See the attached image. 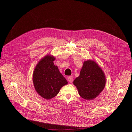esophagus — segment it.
I'll return each instance as SVG.
<instances>
[{
    "mask_svg": "<svg viewBox=\"0 0 132 132\" xmlns=\"http://www.w3.org/2000/svg\"><path fill=\"white\" fill-rule=\"evenodd\" d=\"M68 80L70 82H72L73 81V77H71V76H69V77H68Z\"/></svg>",
    "mask_w": 132,
    "mask_h": 132,
    "instance_id": "obj_1",
    "label": "esophagus"
}]
</instances>
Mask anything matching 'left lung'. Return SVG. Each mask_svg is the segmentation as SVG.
I'll use <instances>...</instances> for the list:
<instances>
[{"instance_id": "left-lung-1", "label": "left lung", "mask_w": 132, "mask_h": 132, "mask_svg": "<svg viewBox=\"0 0 132 132\" xmlns=\"http://www.w3.org/2000/svg\"><path fill=\"white\" fill-rule=\"evenodd\" d=\"M80 96L86 100H93L104 89L106 78L101 68L93 61L83 64L79 77L73 81Z\"/></svg>"}]
</instances>
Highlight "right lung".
Masks as SVG:
<instances>
[{
	"label": "right lung",
	"instance_id": "obj_1",
	"mask_svg": "<svg viewBox=\"0 0 132 132\" xmlns=\"http://www.w3.org/2000/svg\"><path fill=\"white\" fill-rule=\"evenodd\" d=\"M55 58L46 55L38 62L33 73L36 91L43 98L48 100L55 97L67 81L54 64Z\"/></svg>",
	"mask_w": 132,
	"mask_h": 132
}]
</instances>
